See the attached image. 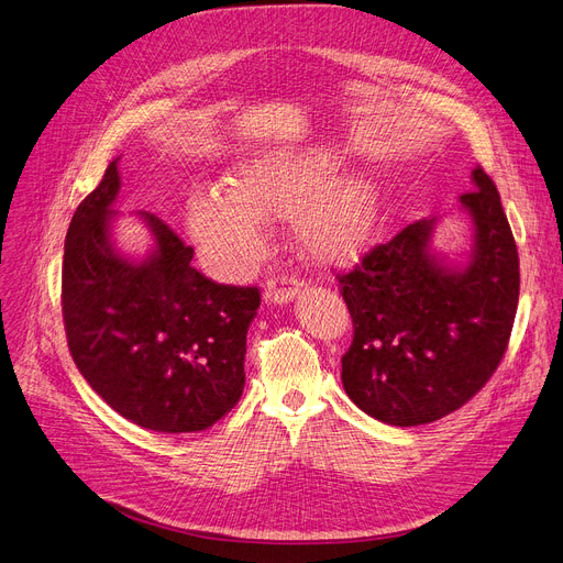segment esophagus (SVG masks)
<instances>
[{
	"mask_svg": "<svg viewBox=\"0 0 563 563\" xmlns=\"http://www.w3.org/2000/svg\"><path fill=\"white\" fill-rule=\"evenodd\" d=\"M300 294V284L298 279H288V277H275L269 279L265 286V300L275 302V305H286L294 300Z\"/></svg>",
	"mask_w": 563,
	"mask_h": 563,
	"instance_id": "1",
	"label": "esophagus"
}]
</instances>
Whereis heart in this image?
Listing matches in <instances>:
<instances>
[{
    "mask_svg": "<svg viewBox=\"0 0 563 563\" xmlns=\"http://www.w3.org/2000/svg\"><path fill=\"white\" fill-rule=\"evenodd\" d=\"M340 168V156L323 145L256 154L231 173L229 187L191 196L189 233L223 277L242 275L258 261L265 219H294L307 261L349 265L376 233L380 185L360 170L336 177Z\"/></svg>",
    "mask_w": 563,
    "mask_h": 563,
    "instance_id": "1",
    "label": "heart"
}]
</instances>
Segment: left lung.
<instances>
[{
  "mask_svg": "<svg viewBox=\"0 0 563 563\" xmlns=\"http://www.w3.org/2000/svg\"><path fill=\"white\" fill-rule=\"evenodd\" d=\"M460 208L474 223L466 265L432 252L420 219L340 275L353 319L342 384L357 409L397 427L457 411L499 367L520 298V258L489 175L471 173Z\"/></svg>",
  "mask_w": 563,
  "mask_h": 563,
  "instance_id": "8db88e82",
  "label": "left lung"
}]
</instances>
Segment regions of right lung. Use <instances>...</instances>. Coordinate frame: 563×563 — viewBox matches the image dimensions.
<instances>
[{
    "mask_svg": "<svg viewBox=\"0 0 563 563\" xmlns=\"http://www.w3.org/2000/svg\"><path fill=\"white\" fill-rule=\"evenodd\" d=\"M118 159L66 231L62 313L74 363L120 416L166 434L200 432L227 416L244 388V353L261 294L227 286L191 265L194 250L139 212L154 238L143 261L115 250L110 223Z\"/></svg>",
    "mask_w": 563,
    "mask_h": 563,
    "instance_id": "right-lung-1",
    "label": "right lung"
}]
</instances>
